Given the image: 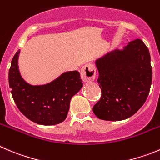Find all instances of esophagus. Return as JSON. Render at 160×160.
Segmentation results:
<instances>
[{
	"label": "esophagus",
	"instance_id": "1",
	"mask_svg": "<svg viewBox=\"0 0 160 160\" xmlns=\"http://www.w3.org/2000/svg\"><path fill=\"white\" fill-rule=\"evenodd\" d=\"M80 74H81L82 80L84 82L94 81L96 75L95 67L94 65L91 63L86 64L82 67Z\"/></svg>",
	"mask_w": 160,
	"mask_h": 160
}]
</instances>
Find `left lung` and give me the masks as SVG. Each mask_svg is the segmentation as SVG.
Listing matches in <instances>:
<instances>
[{
  "mask_svg": "<svg viewBox=\"0 0 160 160\" xmlns=\"http://www.w3.org/2000/svg\"><path fill=\"white\" fill-rule=\"evenodd\" d=\"M100 101L93 107L98 118L123 120L137 112L146 101L152 78L151 58L142 40L128 43L95 60Z\"/></svg>",
  "mask_w": 160,
  "mask_h": 160,
  "instance_id": "8db88e82",
  "label": "left lung"
}]
</instances>
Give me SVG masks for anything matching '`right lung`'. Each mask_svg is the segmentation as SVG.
Wrapping results in <instances>:
<instances>
[{
	"instance_id": "add662e5",
	"label": "right lung",
	"mask_w": 160,
	"mask_h": 160,
	"mask_svg": "<svg viewBox=\"0 0 160 160\" xmlns=\"http://www.w3.org/2000/svg\"><path fill=\"white\" fill-rule=\"evenodd\" d=\"M15 53L8 72L9 87L17 107L31 121L41 125H55L66 119L72 96L83 88L80 72H64L50 83L32 85L19 72Z\"/></svg>"
}]
</instances>
